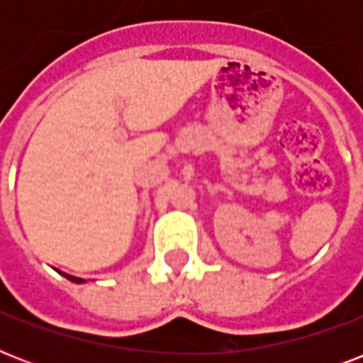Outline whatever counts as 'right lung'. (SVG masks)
Instances as JSON below:
<instances>
[{
    "label": "right lung",
    "mask_w": 363,
    "mask_h": 363,
    "mask_svg": "<svg viewBox=\"0 0 363 363\" xmlns=\"http://www.w3.org/2000/svg\"><path fill=\"white\" fill-rule=\"evenodd\" d=\"M62 275L65 277V279H69L71 282H77V284H82V282H86L84 279H81V277H73V275H67V273H62Z\"/></svg>",
    "instance_id": "right-lung-1"
}]
</instances>
